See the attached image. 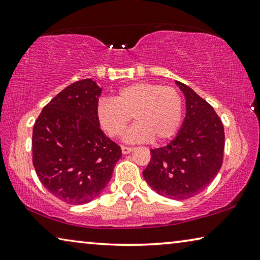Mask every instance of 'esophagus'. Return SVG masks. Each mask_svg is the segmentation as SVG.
I'll list each match as a JSON object with an SVG mask.
<instances>
[{
	"label": "esophagus",
	"instance_id": "1",
	"mask_svg": "<svg viewBox=\"0 0 260 260\" xmlns=\"http://www.w3.org/2000/svg\"><path fill=\"white\" fill-rule=\"evenodd\" d=\"M134 148H130V146H122V152L124 153V155H126V153H130L131 151H133Z\"/></svg>",
	"mask_w": 260,
	"mask_h": 260
}]
</instances>
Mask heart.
Listing matches in <instances>:
<instances>
[{
	"label": "heart",
	"mask_w": 260,
	"mask_h": 260,
	"mask_svg": "<svg viewBox=\"0 0 260 260\" xmlns=\"http://www.w3.org/2000/svg\"><path fill=\"white\" fill-rule=\"evenodd\" d=\"M184 102L174 86L137 82L119 90L116 99H102L97 117L110 137H119L135 118L136 123L124 135L127 143L168 141L175 136L183 119Z\"/></svg>",
	"instance_id": "obj_1"
}]
</instances>
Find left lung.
Here are the masks:
<instances>
[{"label": "left lung", "instance_id": "1", "mask_svg": "<svg viewBox=\"0 0 260 260\" xmlns=\"http://www.w3.org/2000/svg\"><path fill=\"white\" fill-rule=\"evenodd\" d=\"M186 100L182 129L168 145L152 149L143 176L157 193L187 199L202 192L223 164L225 135L219 116L190 86L176 81Z\"/></svg>", "mask_w": 260, "mask_h": 260}]
</instances>
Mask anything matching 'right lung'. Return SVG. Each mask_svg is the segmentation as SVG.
I'll return each mask as SVG.
<instances>
[{
    "instance_id": "obj_1",
    "label": "right lung",
    "mask_w": 260,
    "mask_h": 260,
    "mask_svg": "<svg viewBox=\"0 0 260 260\" xmlns=\"http://www.w3.org/2000/svg\"><path fill=\"white\" fill-rule=\"evenodd\" d=\"M102 88L91 78L57 93L32 130V164L43 186L73 205L95 199L111 179L122 156L101 130L97 105Z\"/></svg>"
}]
</instances>
